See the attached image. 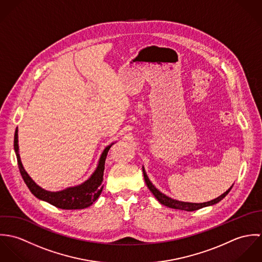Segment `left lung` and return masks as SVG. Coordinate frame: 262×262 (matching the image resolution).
Instances as JSON below:
<instances>
[{"label":"left lung","mask_w":262,"mask_h":262,"mask_svg":"<svg viewBox=\"0 0 262 262\" xmlns=\"http://www.w3.org/2000/svg\"><path fill=\"white\" fill-rule=\"evenodd\" d=\"M142 170H143V176H144V181L147 185V187L149 188L150 191L154 194V196L157 199V201L168 207V208H172V209H178V210H183V211H187V212H192V211H196L199 209H202V208H205V207H208V206H212V205H215L217 203H219L221 200H223L225 196L228 194V192L231 190L232 187H230L228 190H226L223 194H221L220 196L210 201V202H206V203H200V204H196V203H187V202H181V201H177V200H173L167 195H165L164 193L160 192L156 187H154L152 185V183L150 182L146 172H145V169L144 167H142Z\"/></svg>","instance_id":"1"}]
</instances>
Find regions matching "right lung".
Listing matches in <instances>:
<instances>
[{
	"label": "right lung",
	"instance_id": "right-lung-1",
	"mask_svg": "<svg viewBox=\"0 0 262 262\" xmlns=\"http://www.w3.org/2000/svg\"><path fill=\"white\" fill-rule=\"evenodd\" d=\"M113 144L114 143L104 149L99 159V163L96 170L91 176V178L86 180L84 183L76 187H68L59 191H49L36 185V183L29 177V174L24 169L23 164L21 162L20 154H19L18 128H16L15 136H14V149L17 156L18 166L26 186L39 200L47 202L52 206L59 209H63V210L84 209L90 207L91 205H93L94 202L97 201L104 187L103 176L105 170V161H106L108 151L111 148Z\"/></svg>",
	"mask_w": 262,
	"mask_h": 262
}]
</instances>
